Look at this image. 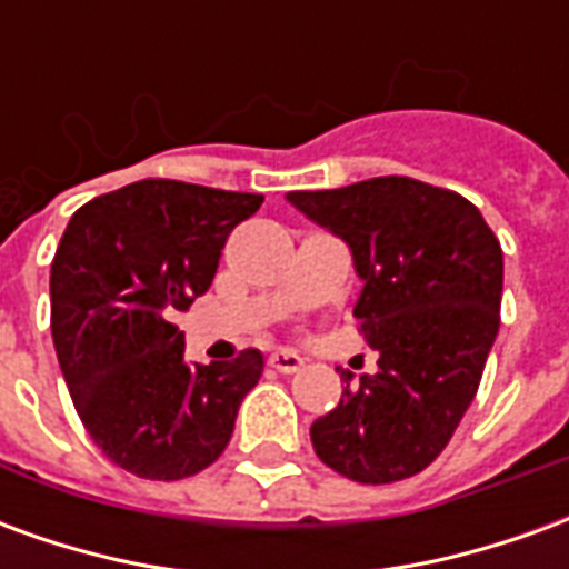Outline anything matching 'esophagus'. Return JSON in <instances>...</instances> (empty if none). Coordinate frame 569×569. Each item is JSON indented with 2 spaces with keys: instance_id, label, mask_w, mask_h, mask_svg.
<instances>
[{
  "instance_id": "34e87169",
  "label": "esophagus",
  "mask_w": 569,
  "mask_h": 569,
  "mask_svg": "<svg viewBox=\"0 0 569 569\" xmlns=\"http://www.w3.org/2000/svg\"><path fill=\"white\" fill-rule=\"evenodd\" d=\"M268 366H271L273 371L292 375V371H298L301 366H305V359L298 357V353H292V350H277V353H271V357H268Z\"/></svg>"
}]
</instances>
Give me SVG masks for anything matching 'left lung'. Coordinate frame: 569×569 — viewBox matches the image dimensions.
<instances>
[{
    "instance_id": "obj_1",
    "label": "left lung",
    "mask_w": 569,
    "mask_h": 569,
    "mask_svg": "<svg viewBox=\"0 0 569 569\" xmlns=\"http://www.w3.org/2000/svg\"><path fill=\"white\" fill-rule=\"evenodd\" d=\"M286 200L350 247L353 317L378 350L375 375L341 369L345 393L313 420V451L359 485L418 476L472 406L500 329V240L457 191L408 176Z\"/></svg>"
}]
</instances>
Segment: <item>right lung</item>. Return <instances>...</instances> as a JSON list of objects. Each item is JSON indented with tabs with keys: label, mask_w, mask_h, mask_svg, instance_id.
<instances>
[{
	"label": "right lung",
	"mask_w": 569,
	"mask_h": 569,
	"mask_svg": "<svg viewBox=\"0 0 569 569\" xmlns=\"http://www.w3.org/2000/svg\"><path fill=\"white\" fill-rule=\"evenodd\" d=\"M261 194L142 179L88 200L51 261V335L69 396L121 469L176 481L219 460L264 357L188 362L176 310L210 289Z\"/></svg>",
	"instance_id": "right-lung-1"
}]
</instances>
